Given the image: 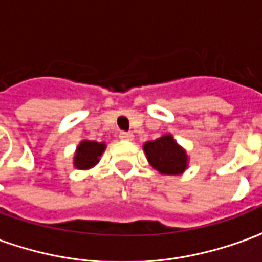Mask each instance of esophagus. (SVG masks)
<instances>
[{
  "mask_svg": "<svg viewBox=\"0 0 262 262\" xmlns=\"http://www.w3.org/2000/svg\"><path fill=\"white\" fill-rule=\"evenodd\" d=\"M119 137L122 140H126V142H132L133 140V135L132 133H126V132H120L119 133Z\"/></svg>",
  "mask_w": 262,
  "mask_h": 262,
  "instance_id": "1",
  "label": "esophagus"
}]
</instances>
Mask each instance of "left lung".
I'll list each match as a JSON object with an SVG mask.
<instances>
[{"instance_id":"8db88e82","label":"left lung","mask_w":262,"mask_h":262,"mask_svg":"<svg viewBox=\"0 0 262 262\" xmlns=\"http://www.w3.org/2000/svg\"><path fill=\"white\" fill-rule=\"evenodd\" d=\"M143 150L148 164L161 176H181L189 165L187 150L177 143L171 133L146 142L143 144Z\"/></svg>"}]
</instances>
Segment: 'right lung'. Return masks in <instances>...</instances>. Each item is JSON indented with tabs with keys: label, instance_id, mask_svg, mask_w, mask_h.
<instances>
[{
	"label": "right lung",
	"instance_id": "obj_1",
	"mask_svg": "<svg viewBox=\"0 0 262 262\" xmlns=\"http://www.w3.org/2000/svg\"><path fill=\"white\" fill-rule=\"evenodd\" d=\"M105 148H106V143L81 140L80 144L75 148L73 165L77 170H90L99 163Z\"/></svg>",
	"mask_w": 262,
	"mask_h": 262
}]
</instances>
